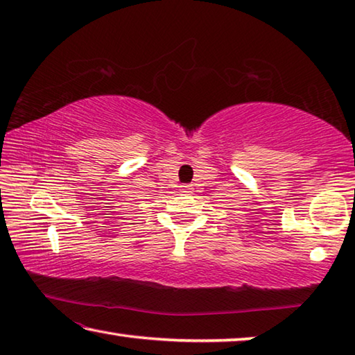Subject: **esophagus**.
<instances>
[{"label": "esophagus", "instance_id": "obj_1", "mask_svg": "<svg viewBox=\"0 0 355 355\" xmlns=\"http://www.w3.org/2000/svg\"><path fill=\"white\" fill-rule=\"evenodd\" d=\"M180 188H182L183 194H189L191 189H192V186L191 184H182V186H180Z\"/></svg>", "mask_w": 355, "mask_h": 355}]
</instances>
